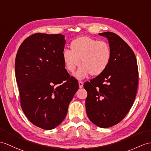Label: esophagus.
Returning <instances> with one entry per match:
<instances>
[{"instance_id": "obj_1", "label": "esophagus", "mask_w": 151, "mask_h": 151, "mask_svg": "<svg viewBox=\"0 0 151 151\" xmlns=\"http://www.w3.org/2000/svg\"><path fill=\"white\" fill-rule=\"evenodd\" d=\"M79 86L80 88H83V82L79 81Z\"/></svg>"}]
</instances>
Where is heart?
I'll return each instance as SVG.
<instances>
[{
    "label": "heart",
    "instance_id": "b5f03b06",
    "mask_svg": "<svg viewBox=\"0 0 151 151\" xmlns=\"http://www.w3.org/2000/svg\"><path fill=\"white\" fill-rule=\"evenodd\" d=\"M70 50L64 49L62 60L66 70L74 72L75 78L83 79L88 75L99 76L108 68L111 60V49L104 41H98L87 36H82L72 40L70 44Z\"/></svg>",
    "mask_w": 151,
    "mask_h": 151
}]
</instances>
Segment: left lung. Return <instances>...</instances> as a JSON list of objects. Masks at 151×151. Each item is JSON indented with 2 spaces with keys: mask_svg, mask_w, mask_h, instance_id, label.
<instances>
[{
  "mask_svg": "<svg viewBox=\"0 0 151 151\" xmlns=\"http://www.w3.org/2000/svg\"><path fill=\"white\" fill-rule=\"evenodd\" d=\"M107 38L111 60L101 75L84 84L87 91L86 109L91 122L102 128L119 123L129 111L137 95L138 68L128 44L112 32L100 33Z\"/></svg>",
  "mask_w": 151,
  "mask_h": 151,
  "instance_id": "1",
  "label": "left lung"
}]
</instances>
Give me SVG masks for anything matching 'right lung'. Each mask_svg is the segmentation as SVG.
Returning <instances> with one entry per match:
<instances>
[{
	"instance_id": "right-lung-1",
	"label": "right lung",
	"mask_w": 151,
	"mask_h": 151,
	"mask_svg": "<svg viewBox=\"0 0 151 151\" xmlns=\"http://www.w3.org/2000/svg\"><path fill=\"white\" fill-rule=\"evenodd\" d=\"M65 42L63 35L35 33L22 42L16 56L22 109L32 124L45 130L63 122L79 88L64 67Z\"/></svg>"
}]
</instances>
